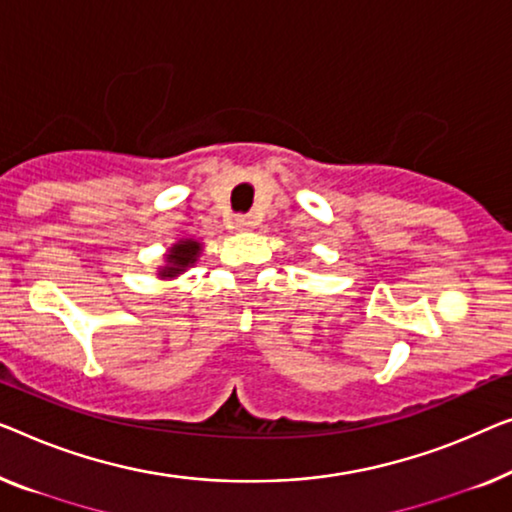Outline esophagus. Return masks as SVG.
Returning <instances> with one entry per match:
<instances>
[{"label": "esophagus", "mask_w": 512, "mask_h": 512, "mask_svg": "<svg viewBox=\"0 0 512 512\" xmlns=\"http://www.w3.org/2000/svg\"><path fill=\"white\" fill-rule=\"evenodd\" d=\"M233 224L238 231H249V228L254 226V217H249V214H240V217H235Z\"/></svg>", "instance_id": "obj_1"}]
</instances>
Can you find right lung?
Segmentation results:
<instances>
[{
  "label": "right lung",
  "instance_id": "right-lung-1",
  "mask_svg": "<svg viewBox=\"0 0 512 512\" xmlns=\"http://www.w3.org/2000/svg\"><path fill=\"white\" fill-rule=\"evenodd\" d=\"M198 251H201V244L194 240H184L180 244H175L168 254V268L161 272V277H175V274H180L187 265L196 261Z\"/></svg>",
  "mask_w": 512,
  "mask_h": 512
}]
</instances>
